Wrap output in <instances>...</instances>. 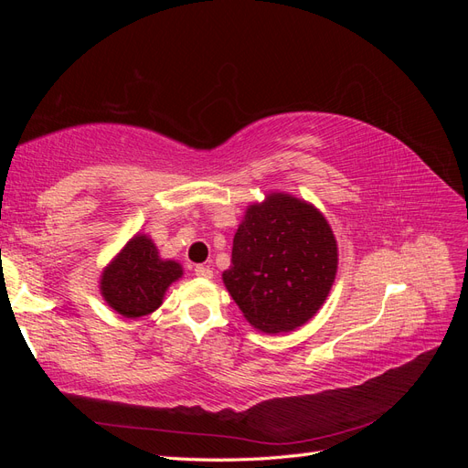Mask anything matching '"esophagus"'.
<instances>
[{
	"instance_id": "esophagus-1",
	"label": "esophagus",
	"mask_w": 468,
	"mask_h": 468,
	"mask_svg": "<svg viewBox=\"0 0 468 468\" xmlns=\"http://www.w3.org/2000/svg\"><path fill=\"white\" fill-rule=\"evenodd\" d=\"M195 275L201 277V279H212V269L207 265H197L195 267Z\"/></svg>"
}]
</instances>
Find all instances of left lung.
Instances as JSON below:
<instances>
[{
	"mask_svg": "<svg viewBox=\"0 0 468 468\" xmlns=\"http://www.w3.org/2000/svg\"><path fill=\"white\" fill-rule=\"evenodd\" d=\"M335 273L337 242L325 217L313 203L271 191L246 208L222 281L253 328L281 334L316 316Z\"/></svg>",
	"mask_w": 468,
	"mask_h": 468,
	"instance_id": "obj_1",
	"label": "left lung"
}]
</instances>
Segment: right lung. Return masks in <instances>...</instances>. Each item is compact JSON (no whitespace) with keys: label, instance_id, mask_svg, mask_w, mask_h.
<instances>
[{"label":"right lung","instance_id":"obj_1","mask_svg":"<svg viewBox=\"0 0 468 468\" xmlns=\"http://www.w3.org/2000/svg\"><path fill=\"white\" fill-rule=\"evenodd\" d=\"M181 277V263L164 260L154 239L138 232L105 265L99 291L117 314L143 318L162 306L167 289Z\"/></svg>","mask_w":468,"mask_h":468}]
</instances>
